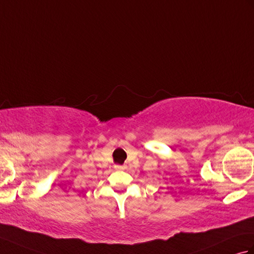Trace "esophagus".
Masks as SVG:
<instances>
[{
  "label": "esophagus",
  "mask_w": 254,
  "mask_h": 254,
  "mask_svg": "<svg viewBox=\"0 0 254 254\" xmlns=\"http://www.w3.org/2000/svg\"><path fill=\"white\" fill-rule=\"evenodd\" d=\"M116 169H117V170H122L123 167H122V166H116Z\"/></svg>",
  "instance_id": "esophagus-1"
}]
</instances>
